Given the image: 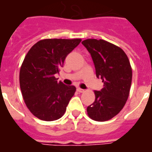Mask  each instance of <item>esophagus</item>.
Segmentation results:
<instances>
[{"label": "esophagus", "instance_id": "esophagus-1", "mask_svg": "<svg viewBox=\"0 0 152 152\" xmlns=\"http://www.w3.org/2000/svg\"><path fill=\"white\" fill-rule=\"evenodd\" d=\"M77 92H79V93H83V92H85L84 89H81V88H77Z\"/></svg>", "mask_w": 152, "mask_h": 152}]
</instances>
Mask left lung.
I'll list each match as a JSON object with an SVG mask.
<instances>
[{
    "instance_id": "left-lung-1",
    "label": "left lung",
    "mask_w": 152,
    "mask_h": 152,
    "mask_svg": "<svg viewBox=\"0 0 152 152\" xmlns=\"http://www.w3.org/2000/svg\"><path fill=\"white\" fill-rule=\"evenodd\" d=\"M82 43L91 55L96 76L104 83L100 91H94L95 101L87 107V114L96 121H109L129 97L132 77L129 58L121 48L103 39H88Z\"/></svg>"
}]
</instances>
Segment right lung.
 <instances>
[{"label":"right lung","instance_id":"1","mask_svg":"<svg viewBox=\"0 0 152 152\" xmlns=\"http://www.w3.org/2000/svg\"><path fill=\"white\" fill-rule=\"evenodd\" d=\"M81 41L43 39L34 44L26 55L20 70V86L26 105L37 118L52 121L65 113L76 88L58 82L55 75Z\"/></svg>","mask_w":152,"mask_h":152}]
</instances>
